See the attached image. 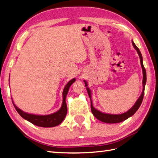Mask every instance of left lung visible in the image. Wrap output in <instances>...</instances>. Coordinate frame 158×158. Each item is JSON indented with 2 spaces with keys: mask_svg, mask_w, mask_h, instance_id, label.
Instances as JSON below:
<instances>
[{
  "mask_svg": "<svg viewBox=\"0 0 158 158\" xmlns=\"http://www.w3.org/2000/svg\"><path fill=\"white\" fill-rule=\"evenodd\" d=\"M132 43H133V45L134 46V48L137 51V53L139 56V58H140V61H141V64L142 67V69H143V91L142 94L141 95V96L139 97V98L137 100V101L136 102V103L135 104V105L132 107L129 110H128L127 112H124L123 114H106V113H103L101 112L100 111H98V110H96V108H94L93 107V104H92V102H91V92L90 90L88 87H87V83L84 81L85 84V87H87V91L88 95H89V97L91 100V112H92V114H94V116L96 117L97 119H98L99 120L102 121V122H104L106 123H118L120 122H123V121L125 120L126 119L129 118L130 116H133L134 114L137 111V110L139 109V108L140 107V106L142 103L143 99V96H144V91H145V83H146V79H147V77H146V71L145 69L143 66V57L141 53L140 52V50L137 48V46L135 44V43L133 42V41H132Z\"/></svg>",
  "mask_w": 158,
  "mask_h": 158,
  "instance_id": "1",
  "label": "left lung"
}]
</instances>
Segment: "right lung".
<instances>
[{"instance_id": "1", "label": "right lung", "mask_w": 158, "mask_h": 158, "mask_svg": "<svg viewBox=\"0 0 158 158\" xmlns=\"http://www.w3.org/2000/svg\"><path fill=\"white\" fill-rule=\"evenodd\" d=\"M75 81V79H71L70 81H69L68 83L66 85L64 88L63 93V102H62V104L60 109L56 112L53 113L52 114L49 115H34L31 114H27L26 112H24L20 110L19 108L15 105L13 103V104L14 105L15 108L16 109L17 112L19 114L20 116L25 120H27L29 122L35 124L36 126L41 127H53L55 126H57L60 124L63 120L64 119L67 113V106L66 104V97H67V93L69 89V87L72 85L73 83Z\"/></svg>"}]
</instances>
